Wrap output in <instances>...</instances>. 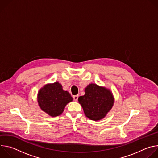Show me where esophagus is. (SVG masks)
I'll list each match as a JSON object with an SVG mask.
<instances>
[{
  "label": "esophagus",
  "mask_w": 158,
  "mask_h": 158,
  "mask_svg": "<svg viewBox=\"0 0 158 158\" xmlns=\"http://www.w3.org/2000/svg\"><path fill=\"white\" fill-rule=\"evenodd\" d=\"M78 98H79V96H78V95H75V96H73V99H74V101H77V99H78Z\"/></svg>",
  "instance_id": "1"
}]
</instances>
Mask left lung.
<instances>
[{"instance_id": "left-lung-1", "label": "left lung", "mask_w": 158, "mask_h": 158, "mask_svg": "<svg viewBox=\"0 0 158 158\" xmlns=\"http://www.w3.org/2000/svg\"><path fill=\"white\" fill-rule=\"evenodd\" d=\"M85 94L78 98L86 117L93 121L103 119L113 106L114 99L109 89L96 84H89Z\"/></svg>"}]
</instances>
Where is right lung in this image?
<instances>
[{
	"label": "right lung",
	"mask_w": 158,
	"mask_h": 158,
	"mask_svg": "<svg viewBox=\"0 0 158 158\" xmlns=\"http://www.w3.org/2000/svg\"><path fill=\"white\" fill-rule=\"evenodd\" d=\"M73 101L71 94L62 89L58 82L48 84L42 87L37 94V101L40 109L52 116L60 115L65 106Z\"/></svg>",
	"instance_id": "obj_1"
}]
</instances>
